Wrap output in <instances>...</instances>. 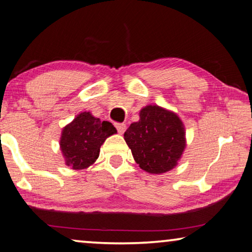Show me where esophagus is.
Here are the masks:
<instances>
[{"instance_id":"1","label":"esophagus","mask_w":252,"mask_h":252,"mask_svg":"<svg viewBox=\"0 0 252 252\" xmlns=\"http://www.w3.org/2000/svg\"><path fill=\"white\" fill-rule=\"evenodd\" d=\"M115 126H116V129H118V132H119L120 134L125 133V131H126V126L125 125V123H116Z\"/></svg>"}]
</instances>
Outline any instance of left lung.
<instances>
[{
  "mask_svg": "<svg viewBox=\"0 0 252 252\" xmlns=\"http://www.w3.org/2000/svg\"><path fill=\"white\" fill-rule=\"evenodd\" d=\"M125 140L134 161L153 175L168 172L178 164L186 147L184 123L175 112L147 105L139 112V121L131 123Z\"/></svg>",
  "mask_w": 252,
  "mask_h": 252,
  "instance_id": "1",
  "label": "left lung"
}]
</instances>
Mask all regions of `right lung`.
<instances>
[{
  "instance_id": "right-lung-1",
  "label": "right lung",
  "mask_w": 252,
  "mask_h": 252,
  "mask_svg": "<svg viewBox=\"0 0 252 252\" xmlns=\"http://www.w3.org/2000/svg\"><path fill=\"white\" fill-rule=\"evenodd\" d=\"M118 132L108 121H100L90 112H82L63 127L59 145L65 164L73 170H83L94 164L100 146L109 136Z\"/></svg>"
}]
</instances>
